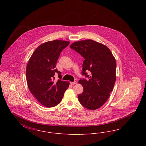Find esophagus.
I'll return each mask as SVG.
<instances>
[{"label":"esophagus","instance_id":"esophagus-1","mask_svg":"<svg viewBox=\"0 0 146 146\" xmlns=\"http://www.w3.org/2000/svg\"><path fill=\"white\" fill-rule=\"evenodd\" d=\"M77 83H76V82H70V84H71V85H74V84H76Z\"/></svg>","mask_w":146,"mask_h":146}]
</instances>
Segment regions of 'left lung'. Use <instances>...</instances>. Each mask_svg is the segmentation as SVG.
Masks as SVG:
<instances>
[{
  "mask_svg": "<svg viewBox=\"0 0 146 146\" xmlns=\"http://www.w3.org/2000/svg\"><path fill=\"white\" fill-rule=\"evenodd\" d=\"M85 58L82 74L89 79H80L83 86L79 94V102L90 110H97L106 103L116 80V61L111 50L104 44L91 39L74 42L70 45ZM90 71L91 74H87Z\"/></svg>",
  "mask_w": 146,
  "mask_h": 146,
  "instance_id": "left-lung-1",
  "label": "left lung"
}]
</instances>
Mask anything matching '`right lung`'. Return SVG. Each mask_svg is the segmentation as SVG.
Returning a JSON list of instances; mask_svg holds the SVG:
<instances>
[{
  "label": "right lung",
  "mask_w": 146,
  "mask_h": 146,
  "mask_svg": "<svg viewBox=\"0 0 146 146\" xmlns=\"http://www.w3.org/2000/svg\"><path fill=\"white\" fill-rule=\"evenodd\" d=\"M70 42L54 40L40 45L32 54L26 67L28 89L35 98L43 106L52 107L58 104L70 82L61 80L60 71L56 68L60 53ZM57 72L60 79L54 82Z\"/></svg>",
  "instance_id": "1"
}]
</instances>
